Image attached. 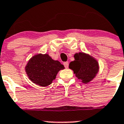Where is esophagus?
Segmentation results:
<instances>
[{
	"mask_svg": "<svg viewBox=\"0 0 124 124\" xmlns=\"http://www.w3.org/2000/svg\"><path fill=\"white\" fill-rule=\"evenodd\" d=\"M63 65H64L65 67V69H67L68 67H69V62H65L63 63Z\"/></svg>",
	"mask_w": 124,
	"mask_h": 124,
	"instance_id": "1",
	"label": "esophagus"
}]
</instances>
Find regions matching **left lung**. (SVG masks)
Returning a JSON list of instances; mask_svg holds the SVG:
<instances>
[{
	"instance_id": "obj_1",
	"label": "left lung",
	"mask_w": 124,
	"mask_h": 124,
	"mask_svg": "<svg viewBox=\"0 0 124 124\" xmlns=\"http://www.w3.org/2000/svg\"><path fill=\"white\" fill-rule=\"evenodd\" d=\"M74 58L75 61L69 63V69L73 70L76 77L86 84L92 81L100 69L97 60L82 52L75 54Z\"/></svg>"
}]
</instances>
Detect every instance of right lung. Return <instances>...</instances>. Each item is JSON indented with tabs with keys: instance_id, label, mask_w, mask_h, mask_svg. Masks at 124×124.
<instances>
[{
	"instance_id": "right-lung-1",
	"label": "right lung",
	"mask_w": 124,
	"mask_h": 124,
	"mask_svg": "<svg viewBox=\"0 0 124 124\" xmlns=\"http://www.w3.org/2000/svg\"><path fill=\"white\" fill-rule=\"evenodd\" d=\"M64 66L58 61H54L49 54H38L28 61L25 72L32 82L41 86H47L52 83L56 75Z\"/></svg>"
}]
</instances>
